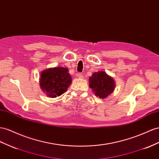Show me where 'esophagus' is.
Wrapping results in <instances>:
<instances>
[{"label": "esophagus", "instance_id": "esophagus-1", "mask_svg": "<svg viewBox=\"0 0 159 159\" xmlns=\"http://www.w3.org/2000/svg\"><path fill=\"white\" fill-rule=\"evenodd\" d=\"M77 76H78V78H80V79H82V78H84V76H83V75H82V74H81V73H78V75H77Z\"/></svg>", "mask_w": 159, "mask_h": 159}]
</instances>
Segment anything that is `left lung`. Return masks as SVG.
Instances as JSON below:
<instances>
[{"label": "left lung", "mask_w": 159, "mask_h": 159, "mask_svg": "<svg viewBox=\"0 0 159 159\" xmlns=\"http://www.w3.org/2000/svg\"><path fill=\"white\" fill-rule=\"evenodd\" d=\"M89 88H92L95 95L102 99L108 97L115 89L114 79L102 71L94 72L89 77Z\"/></svg>", "instance_id": "left-lung-1"}]
</instances>
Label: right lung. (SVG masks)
<instances>
[{
    "instance_id": "obj_1",
    "label": "right lung",
    "mask_w": 159,
    "mask_h": 159,
    "mask_svg": "<svg viewBox=\"0 0 159 159\" xmlns=\"http://www.w3.org/2000/svg\"><path fill=\"white\" fill-rule=\"evenodd\" d=\"M71 84V76L68 69L57 67L49 68L41 74L39 84L41 89L49 98H56L66 92Z\"/></svg>"
}]
</instances>
